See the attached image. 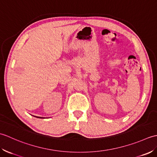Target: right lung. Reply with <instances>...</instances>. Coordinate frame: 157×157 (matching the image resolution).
Listing matches in <instances>:
<instances>
[{
	"label": "right lung",
	"mask_w": 157,
	"mask_h": 157,
	"mask_svg": "<svg viewBox=\"0 0 157 157\" xmlns=\"http://www.w3.org/2000/svg\"><path fill=\"white\" fill-rule=\"evenodd\" d=\"M36 117V116H34ZM38 117V118H41V119H43V117Z\"/></svg>",
	"instance_id": "add662e5"
}]
</instances>
